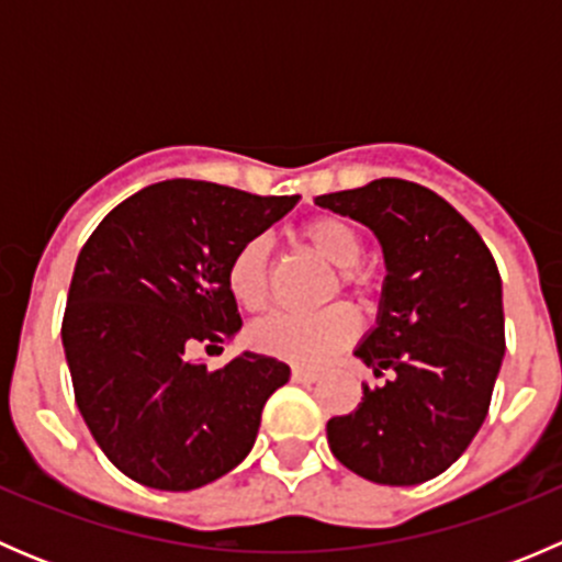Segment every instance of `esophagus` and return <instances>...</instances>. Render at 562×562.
Masks as SVG:
<instances>
[{"instance_id":"esophagus-1","label":"esophagus","mask_w":562,"mask_h":562,"mask_svg":"<svg viewBox=\"0 0 562 562\" xmlns=\"http://www.w3.org/2000/svg\"><path fill=\"white\" fill-rule=\"evenodd\" d=\"M321 378V372L313 367H293V381L296 383H315Z\"/></svg>"}]
</instances>
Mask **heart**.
I'll return each mask as SVG.
<instances>
[{
  "label": "heart",
  "mask_w": 562,
  "mask_h": 562,
  "mask_svg": "<svg viewBox=\"0 0 562 562\" xmlns=\"http://www.w3.org/2000/svg\"><path fill=\"white\" fill-rule=\"evenodd\" d=\"M302 239L321 255L323 260L339 269V280L350 291H359L361 280L356 266L364 258V245L356 228L337 217H313L302 225ZM225 282L236 302L245 310H263L269 302V239L249 236L234 249L225 269ZM359 334V317L345 304L323 310V313H274L255 323L249 339L263 353L277 359L317 364L326 356L350 345Z\"/></svg>",
  "instance_id": "heart-1"
}]
</instances>
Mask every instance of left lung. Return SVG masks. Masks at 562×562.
<instances>
[{"label":"left lung","instance_id":"8db88e82","mask_svg":"<svg viewBox=\"0 0 562 562\" xmlns=\"http://www.w3.org/2000/svg\"><path fill=\"white\" fill-rule=\"evenodd\" d=\"M321 209L381 241L378 321L353 356L383 386L326 424L328 449L361 479L413 486L457 462L490 411L506 353L503 282L473 225L438 192L405 179L317 195Z\"/></svg>","mask_w":562,"mask_h":562}]
</instances>
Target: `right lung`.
<instances>
[{"label": "right lung", "mask_w": 562, "mask_h": 562, "mask_svg": "<svg viewBox=\"0 0 562 562\" xmlns=\"http://www.w3.org/2000/svg\"><path fill=\"white\" fill-rule=\"evenodd\" d=\"M296 203L168 179L119 203L83 245L61 345L78 411L127 479L190 492L249 454L260 411L291 367L245 350L212 372L187 353L236 337L231 255Z\"/></svg>", "instance_id": "right-lung-1"}]
</instances>
